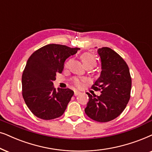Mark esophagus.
Returning <instances> with one entry per match:
<instances>
[{
  "label": "esophagus",
  "mask_w": 152,
  "mask_h": 152,
  "mask_svg": "<svg viewBox=\"0 0 152 152\" xmlns=\"http://www.w3.org/2000/svg\"><path fill=\"white\" fill-rule=\"evenodd\" d=\"M80 92L79 91H78V90H74V95L75 96H77V95H78L80 94Z\"/></svg>",
  "instance_id": "1"
}]
</instances>
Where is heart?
<instances>
[{
  "mask_svg": "<svg viewBox=\"0 0 152 152\" xmlns=\"http://www.w3.org/2000/svg\"><path fill=\"white\" fill-rule=\"evenodd\" d=\"M80 58H81V60L83 63L86 66H96V61L94 56L92 54H91L90 53H84L83 54H82L81 56H80ZM71 61L72 60H68L67 62H66L65 64H64V66L66 68H67L71 63ZM86 78H74L73 79V83L77 87H81L83 86V83L86 81Z\"/></svg>",
  "mask_w": 152,
  "mask_h": 152,
  "instance_id": "b5f03b06",
  "label": "heart"
}]
</instances>
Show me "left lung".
Instances as JSON below:
<instances>
[{
    "label": "left lung",
    "instance_id": "left-lung-1",
    "mask_svg": "<svg viewBox=\"0 0 152 152\" xmlns=\"http://www.w3.org/2000/svg\"><path fill=\"white\" fill-rule=\"evenodd\" d=\"M102 62V72L92 88L101 90L96 96L87 92L89 102L85 108L86 115L99 122L116 118L126 108L131 96V78L124 59L108 47L98 49Z\"/></svg>",
    "mask_w": 152,
    "mask_h": 152
}]
</instances>
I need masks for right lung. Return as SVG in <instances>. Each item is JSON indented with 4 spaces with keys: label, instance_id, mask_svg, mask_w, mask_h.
<instances>
[{
    "label": "right lung",
    "instance_id": "add662e5",
    "mask_svg": "<svg viewBox=\"0 0 152 152\" xmlns=\"http://www.w3.org/2000/svg\"><path fill=\"white\" fill-rule=\"evenodd\" d=\"M79 48L48 44L35 50L28 58L22 75V95L28 108L36 117L45 120L63 115L74 95L70 89L53 86L56 74H61L66 58Z\"/></svg>",
    "mask_w": 152,
    "mask_h": 152
}]
</instances>
